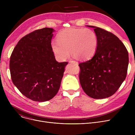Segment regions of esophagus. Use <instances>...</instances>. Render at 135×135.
Instances as JSON below:
<instances>
[{"label":"esophagus","mask_w":135,"mask_h":135,"mask_svg":"<svg viewBox=\"0 0 135 135\" xmlns=\"http://www.w3.org/2000/svg\"><path fill=\"white\" fill-rule=\"evenodd\" d=\"M69 63H75L76 64V65H78V63L77 62H76L75 61H73V60H70L69 61Z\"/></svg>","instance_id":"34e87169"}]
</instances>
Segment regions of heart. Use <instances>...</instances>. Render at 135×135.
Listing matches in <instances>:
<instances>
[{"instance_id": "1", "label": "heart", "mask_w": 135, "mask_h": 135, "mask_svg": "<svg viewBox=\"0 0 135 135\" xmlns=\"http://www.w3.org/2000/svg\"><path fill=\"white\" fill-rule=\"evenodd\" d=\"M57 41L51 44V50L60 60L68 58L71 51L75 57L88 60L96 52L98 40L96 33L89 28H71L61 31Z\"/></svg>"}]
</instances>
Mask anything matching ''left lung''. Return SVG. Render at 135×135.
Listing matches in <instances>:
<instances>
[{
  "label": "left lung",
  "mask_w": 135,
  "mask_h": 135,
  "mask_svg": "<svg viewBox=\"0 0 135 135\" xmlns=\"http://www.w3.org/2000/svg\"><path fill=\"white\" fill-rule=\"evenodd\" d=\"M89 27L94 28L98 47L93 58L79 64V80L89 97L105 98L114 94L126 78L128 51L114 34L99 27Z\"/></svg>",
  "instance_id": "obj_1"
}]
</instances>
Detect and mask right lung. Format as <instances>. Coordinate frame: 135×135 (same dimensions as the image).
I'll use <instances>...</instances> for the list:
<instances>
[{
	"label": "right lung",
	"mask_w": 135,
	"mask_h": 135,
	"mask_svg": "<svg viewBox=\"0 0 135 135\" xmlns=\"http://www.w3.org/2000/svg\"><path fill=\"white\" fill-rule=\"evenodd\" d=\"M54 30L44 28L21 38L10 60L13 84L28 98L45 102L58 93L67 62L56 61L51 47Z\"/></svg>",
	"instance_id": "1"
}]
</instances>
